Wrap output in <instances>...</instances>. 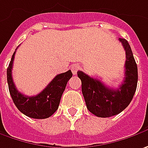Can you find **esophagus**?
I'll return each mask as SVG.
<instances>
[{"instance_id":"obj_1","label":"esophagus","mask_w":148,"mask_h":148,"mask_svg":"<svg viewBox=\"0 0 148 148\" xmlns=\"http://www.w3.org/2000/svg\"><path fill=\"white\" fill-rule=\"evenodd\" d=\"M79 69H80V65L79 64H74V65H72L71 66V71H72V73L74 75L77 74V72H78V70Z\"/></svg>"}]
</instances>
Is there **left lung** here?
I'll return each mask as SVG.
<instances>
[{"mask_svg": "<svg viewBox=\"0 0 148 148\" xmlns=\"http://www.w3.org/2000/svg\"><path fill=\"white\" fill-rule=\"evenodd\" d=\"M126 53L125 77L119 88L114 89L103 83L78 71L82 82V93L87 108L97 117L108 118L123 111L131 103L138 84V66L128 42L119 39Z\"/></svg>", "mask_w": 148, "mask_h": 148, "instance_id": "1", "label": "left lung"}]
</instances>
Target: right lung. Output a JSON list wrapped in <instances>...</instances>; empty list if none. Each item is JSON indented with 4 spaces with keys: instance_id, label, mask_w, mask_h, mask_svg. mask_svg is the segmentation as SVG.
<instances>
[{
    "instance_id": "right-lung-1",
    "label": "right lung",
    "mask_w": 148,
    "mask_h": 148,
    "mask_svg": "<svg viewBox=\"0 0 148 148\" xmlns=\"http://www.w3.org/2000/svg\"><path fill=\"white\" fill-rule=\"evenodd\" d=\"M15 54L16 52L12 55L7 68V83L12 100L16 108L27 117L37 119H47L58 109L62 94L73 74L71 70H69L65 73L58 74L39 94L31 97L25 96L17 90L12 79Z\"/></svg>"
}]
</instances>
